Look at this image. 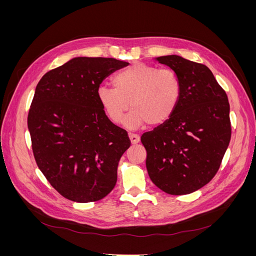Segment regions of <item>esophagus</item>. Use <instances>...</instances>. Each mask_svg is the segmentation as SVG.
<instances>
[{
    "instance_id": "1",
    "label": "esophagus",
    "mask_w": 256,
    "mask_h": 256,
    "mask_svg": "<svg viewBox=\"0 0 256 256\" xmlns=\"http://www.w3.org/2000/svg\"><path fill=\"white\" fill-rule=\"evenodd\" d=\"M129 138H130L131 144H134V145L140 142V136L134 134H129Z\"/></svg>"
}]
</instances>
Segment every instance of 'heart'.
Listing matches in <instances>:
<instances>
[{"label": "heart", "instance_id": "1", "mask_svg": "<svg viewBox=\"0 0 256 256\" xmlns=\"http://www.w3.org/2000/svg\"><path fill=\"white\" fill-rule=\"evenodd\" d=\"M113 86L102 85L97 98L106 118L113 124L122 120L130 128L154 127L168 122L176 112L182 96V84L173 69L136 63L113 78Z\"/></svg>", "mask_w": 256, "mask_h": 256}]
</instances>
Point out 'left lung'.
<instances>
[{
	"instance_id": "8db88e82",
	"label": "left lung",
	"mask_w": 256,
	"mask_h": 256,
	"mask_svg": "<svg viewBox=\"0 0 256 256\" xmlns=\"http://www.w3.org/2000/svg\"><path fill=\"white\" fill-rule=\"evenodd\" d=\"M157 60L180 76L182 96L171 118L141 136L146 168L168 194H189L219 171L232 136L228 99L207 66L178 56Z\"/></svg>"
}]
</instances>
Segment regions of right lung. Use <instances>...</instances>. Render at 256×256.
Masks as SVG:
<instances>
[{"label": "right lung", "instance_id": "1", "mask_svg": "<svg viewBox=\"0 0 256 256\" xmlns=\"http://www.w3.org/2000/svg\"><path fill=\"white\" fill-rule=\"evenodd\" d=\"M127 62L74 58L38 82L28 115L34 158L62 196L96 202L113 190L122 154L131 144L126 130L106 118L97 98L106 76Z\"/></svg>", "mask_w": 256, "mask_h": 256}]
</instances>
